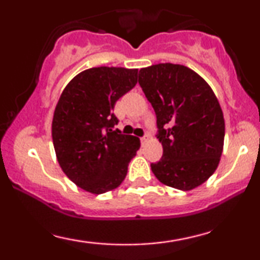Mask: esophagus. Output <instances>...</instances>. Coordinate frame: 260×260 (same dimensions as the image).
Listing matches in <instances>:
<instances>
[{
    "label": "esophagus",
    "instance_id": "1",
    "mask_svg": "<svg viewBox=\"0 0 260 260\" xmlns=\"http://www.w3.org/2000/svg\"><path fill=\"white\" fill-rule=\"evenodd\" d=\"M147 140H148V136H144V137H142V138H140V142H142V144H144Z\"/></svg>",
    "mask_w": 260,
    "mask_h": 260
}]
</instances>
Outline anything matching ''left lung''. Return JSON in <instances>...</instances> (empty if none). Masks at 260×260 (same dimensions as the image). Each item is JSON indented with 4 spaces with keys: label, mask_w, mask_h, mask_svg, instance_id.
Masks as SVG:
<instances>
[{
    "label": "left lung",
    "mask_w": 260,
    "mask_h": 260,
    "mask_svg": "<svg viewBox=\"0 0 260 260\" xmlns=\"http://www.w3.org/2000/svg\"><path fill=\"white\" fill-rule=\"evenodd\" d=\"M139 85L156 115L162 156L151 164L161 183L190 190L215 172L225 121L209 84L186 66L159 63L139 71Z\"/></svg>",
    "instance_id": "left-lung-1"
}]
</instances>
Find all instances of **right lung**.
<instances>
[{"mask_svg":"<svg viewBox=\"0 0 260 260\" xmlns=\"http://www.w3.org/2000/svg\"><path fill=\"white\" fill-rule=\"evenodd\" d=\"M138 70L98 67L68 83L52 120V140L62 171L77 186L103 194L123 182L140 147L115 126L116 101L137 84Z\"/></svg>","mask_w":260,"mask_h":260,"instance_id":"right-lung-1","label":"right lung"}]
</instances>
